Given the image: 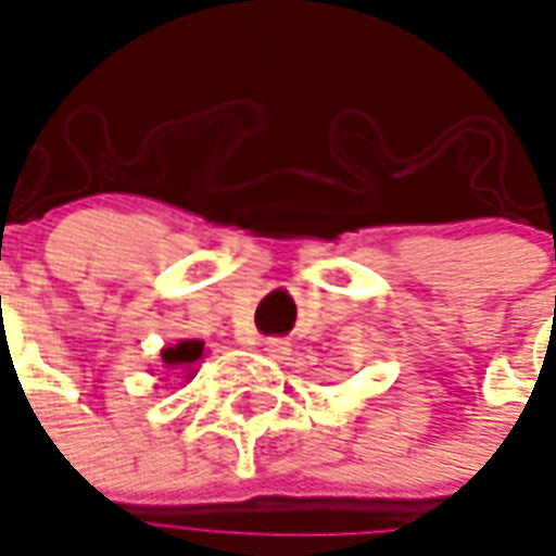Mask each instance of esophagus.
<instances>
[{"instance_id":"1","label":"esophagus","mask_w":556,"mask_h":556,"mask_svg":"<svg viewBox=\"0 0 556 556\" xmlns=\"http://www.w3.org/2000/svg\"><path fill=\"white\" fill-rule=\"evenodd\" d=\"M265 353L270 356V359H286L291 353L289 341H279V339H270L265 341Z\"/></svg>"}]
</instances>
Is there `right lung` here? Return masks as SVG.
Returning <instances> with one entry per match:
<instances>
[{
  "mask_svg": "<svg viewBox=\"0 0 556 556\" xmlns=\"http://www.w3.org/2000/svg\"><path fill=\"white\" fill-rule=\"evenodd\" d=\"M205 359V341L200 339H179L174 344H164L162 353H159V362H162V374L174 371L185 380H194L197 365Z\"/></svg>",
  "mask_w": 556,
  "mask_h": 556,
  "instance_id": "obj_1",
  "label": "right lung"
}]
</instances>
